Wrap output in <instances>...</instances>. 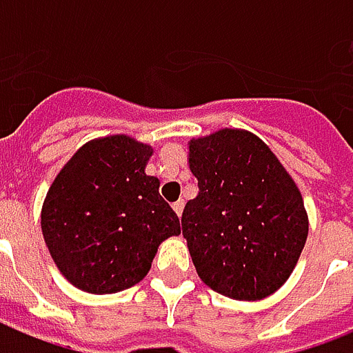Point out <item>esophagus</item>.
Listing matches in <instances>:
<instances>
[{
  "instance_id": "esophagus-1",
  "label": "esophagus",
  "mask_w": 353,
  "mask_h": 353,
  "mask_svg": "<svg viewBox=\"0 0 353 353\" xmlns=\"http://www.w3.org/2000/svg\"><path fill=\"white\" fill-rule=\"evenodd\" d=\"M174 210H176L177 216H181V212H183V201H177L176 205H174Z\"/></svg>"
}]
</instances>
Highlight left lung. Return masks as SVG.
Here are the masks:
<instances>
[{
    "label": "left lung",
    "instance_id": "obj_1",
    "mask_svg": "<svg viewBox=\"0 0 353 353\" xmlns=\"http://www.w3.org/2000/svg\"><path fill=\"white\" fill-rule=\"evenodd\" d=\"M199 195L181 226L199 278L222 296L257 301L294 272L309 232L296 181L257 135L220 129L189 141Z\"/></svg>",
    "mask_w": 353,
    "mask_h": 353
}]
</instances>
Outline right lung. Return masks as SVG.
<instances>
[{"instance_id": "1", "label": "right lung", "mask_w": 353, "mask_h": 353, "mask_svg": "<svg viewBox=\"0 0 353 353\" xmlns=\"http://www.w3.org/2000/svg\"><path fill=\"white\" fill-rule=\"evenodd\" d=\"M152 146L127 135L83 145L48 189L42 234L59 272L88 294H116L150 270L179 218L146 176Z\"/></svg>"}]
</instances>
